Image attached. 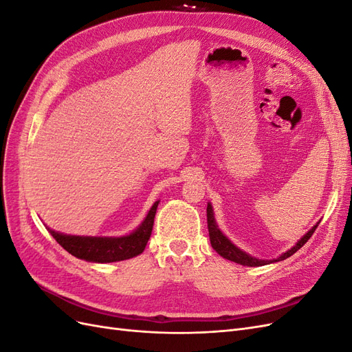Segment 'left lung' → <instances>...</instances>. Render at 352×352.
<instances>
[{
    "mask_svg": "<svg viewBox=\"0 0 352 352\" xmlns=\"http://www.w3.org/2000/svg\"><path fill=\"white\" fill-rule=\"evenodd\" d=\"M318 223H320V221H318ZM318 223H316V225L310 230H308L305 235L300 241H298L291 250H287L286 252H283L280 257L274 258V260H258V258H255V257H251L250 254L243 252L242 250H239L236 245H233L225 235H223L221 230L217 226L216 220H214V211H212L211 204H210V202L207 204V225H208L211 247L214 248L216 252L220 254L223 258L230 260L233 263H238L241 265H247V267H258V265H265V264H270V263L282 261V260H286L287 257H291L292 254H295L308 239L313 236V233L317 229Z\"/></svg>",
    "mask_w": 352,
    "mask_h": 352,
    "instance_id": "obj_1",
    "label": "left lung"
}]
</instances>
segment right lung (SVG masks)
<instances>
[{"label": "right lung", "mask_w": 352, "mask_h": 352, "mask_svg": "<svg viewBox=\"0 0 352 352\" xmlns=\"http://www.w3.org/2000/svg\"><path fill=\"white\" fill-rule=\"evenodd\" d=\"M158 202L160 201L154 202L138 229L124 236H74L58 233L50 228L47 229L52 238L76 258L91 263H114L133 258L136 255L142 254L148 239L151 236Z\"/></svg>", "instance_id": "right-lung-1"}]
</instances>
